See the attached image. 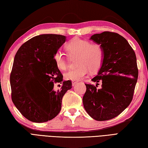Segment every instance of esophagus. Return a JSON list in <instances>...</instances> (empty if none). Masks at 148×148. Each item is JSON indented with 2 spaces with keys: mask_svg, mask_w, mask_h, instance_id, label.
<instances>
[{
  "mask_svg": "<svg viewBox=\"0 0 148 148\" xmlns=\"http://www.w3.org/2000/svg\"><path fill=\"white\" fill-rule=\"evenodd\" d=\"M78 83V81H72V86H74L75 84H77Z\"/></svg>",
  "mask_w": 148,
  "mask_h": 148,
  "instance_id": "esophagus-1",
  "label": "esophagus"
}]
</instances>
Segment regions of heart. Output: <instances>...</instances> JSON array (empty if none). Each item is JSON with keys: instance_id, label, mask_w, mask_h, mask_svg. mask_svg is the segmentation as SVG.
<instances>
[{"instance_id": "obj_1", "label": "heart", "mask_w": 148, "mask_h": 148, "mask_svg": "<svg viewBox=\"0 0 148 148\" xmlns=\"http://www.w3.org/2000/svg\"><path fill=\"white\" fill-rule=\"evenodd\" d=\"M69 54L79 55L77 58V67L69 69L64 74L65 79L77 81L83 79L89 73L90 69L92 71L100 68L103 58L102 47L99 44L92 43L88 40L75 37L67 45ZM54 60L57 67L65 70L67 67V61L61 52L58 51L54 55Z\"/></svg>"}]
</instances>
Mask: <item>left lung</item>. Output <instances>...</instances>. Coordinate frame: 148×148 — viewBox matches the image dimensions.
<instances>
[{
  "instance_id": "8db88e82",
  "label": "left lung",
  "mask_w": 148,
  "mask_h": 148,
  "mask_svg": "<svg viewBox=\"0 0 148 148\" xmlns=\"http://www.w3.org/2000/svg\"><path fill=\"white\" fill-rule=\"evenodd\" d=\"M90 39L100 45L103 51L101 67L92 79L96 86L99 82L102 85L97 89L85 84L83 103L93 119L106 121L121 114L132 100L138 77L136 56L127 40L117 33L96 34Z\"/></svg>"
}]
</instances>
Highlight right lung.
<instances>
[{"mask_svg":"<svg viewBox=\"0 0 148 148\" xmlns=\"http://www.w3.org/2000/svg\"><path fill=\"white\" fill-rule=\"evenodd\" d=\"M65 41L66 37L62 35L37 36L25 42L14 56L10 76L12 100L31 121L43 123L56 117L63 97L72 88L70 80L63 81L54 60ZM55 82L62 84L59 89Z\"/></svg>","mask_w":148,"mask_h":148,"instance_id":"right-lung-1","label":"right lung"}]
</instances>
